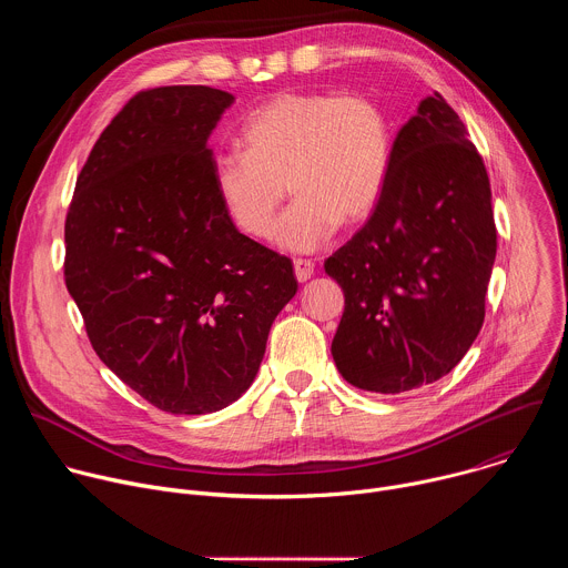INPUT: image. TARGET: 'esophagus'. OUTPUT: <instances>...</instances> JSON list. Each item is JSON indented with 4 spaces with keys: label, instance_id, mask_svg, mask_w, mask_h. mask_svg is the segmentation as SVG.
<instances>
[{
    "label": "esophagus",
    "instance_id": "34e87169",
    "mask_svg": "<svg viewBox=\"0 0 568 568\" xmlns=\"http://www.w3.org/2000/svg\"><path fill=\"white\" fill-rule=\"evenodd\" d=\"M312 274H314V263L312 261H305V258L294 261V276H296L298 283H305Z\"/></svg>",
    "mask_w": 568,
    "mask_h": 568
}]
</instances>
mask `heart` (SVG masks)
<instances>
[{
  "label": "heart",
  "instance_id": "obj_1",
  "mask_svg": "<svg viewBox=\"0 0 568 568\" xmlns=\"http://www.w3.org/2000/svg\"><path fill=\"white\" fill-rule=\"evenodd\" d=\"M240 152L215 159L213 189L229 220L287 252H314L339 224H364L379 206L395 152V128L368 94L283 92L256 108L237 134Z\"/></svg>",
  "mask_w": 568,
  "mask_h": 568
}]
</instances>
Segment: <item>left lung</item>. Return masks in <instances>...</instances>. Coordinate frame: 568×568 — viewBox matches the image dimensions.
Listing matches in <instances>:
<instances>
[{"label": "left lung", "instance_id": "1", "mask_svg": "<svg viewBox=\"0 0 568 568\" xmlns=\"http://www.w3.org/2000/svg\"><path fill=\"white\" fill-rule=\"evenodd\" d=\"M495 256L488 173L434 92L395 136L379 206L323 265L346 298L333 339L342 377L404 393L447 375L483 326Z\"/></svg>", "mask_w": 568, "mask_h": 568}]
</instances>
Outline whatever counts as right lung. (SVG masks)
<instances>
[{
	"mask_svg": "<svg viewBox=\"0 0 568 568\" xmlns=\"http://www.w3.org/2000/svg\"><path fill=\"white\" fill-rule=\"evenodd\" d=\"M233 94L139 92L94 143L64 222V283L101 362L152 407L213 414L245 393L290 258L240 233L213 189L209 136Z\"/></svg>",
	"mask_w": 568,
	"mask_h": 568,
	"instance_id": "right-lung-1",
	"label": "right lung"
}]
</instances>
